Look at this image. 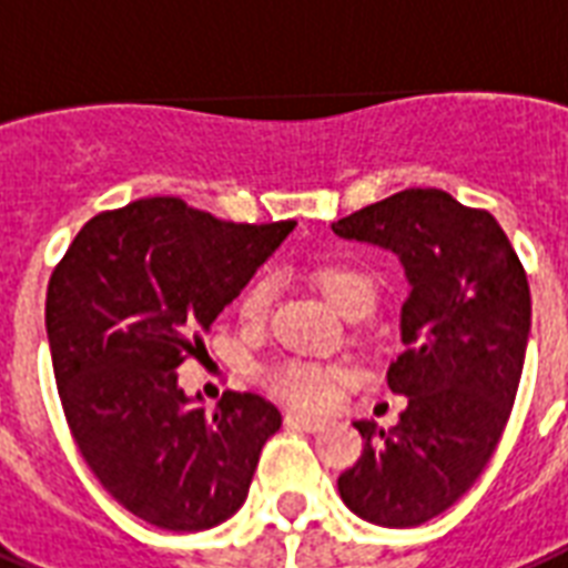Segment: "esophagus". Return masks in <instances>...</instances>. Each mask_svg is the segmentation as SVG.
<instances>
[{
  "label": "esophagus",
  "mask_w": 568,
  "mask_h": 568,
  "mask_svg": "<svg viewBox=\"0 0 568 568\" xmlns=\"http://www.w3.org/2000/svg\"><path fill=\"white\" fill-rule=\"evenodd\" d=\"M284 424H287L290 429H302V433H320V429L325 426L320 417L298 415V412H290V415L284 417Z\"/></svg>",
  "instance_id": "34e87169"
}]
</instances>
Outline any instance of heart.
Segmentation results:
<instances>
[{
  "instance_id": "1",
  "label": "heart",
  "mask_w": 568,
  "mask_h": 568,
  "mask_svg": "<svg viewBox=\"0 0 568 568\" xmlns=\"http://www.w3.org/2000/svg\"><path fill=\"white\" fill-rule=\"evenodd\" d=\"M311 281L341 316H353L355 311H373L376 296H379V287L371 272L349 261L320 263L311 270ZM272 296H275V284L270 275H257L240 293L236 314L243 316L245 323H263L270 314ZM341 379H344V373L337 367L302 362V358H281L261 373L263 388L270 390L272 397L284 399L287 406L296 408L328 406V399L334 397V385Z\"/></svg>"
}]
</instances>
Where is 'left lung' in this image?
I'll use <instances>...</instances> for the list:
<instances>
[{
    "instance_id": "obj_1",
    "label": "left lung",
    "mask_w": 568,
    "mask_h": 568,
    "mask_svg": "<svg viewBox=\"0 0 568 568\" xmlns=\"http://www.w3.org/2000/svg\"><path fill=\"white\" fill-rule=\"evenodd\" d=\"M332 231L399 257L406 353L388 388L408 397L388 433L355 420L362 459L337 477L355 516L417 527L450 509L486 471L516 403L530 334V287L495 215L442 189H403Z\"/></svg>"
}]
</instances>
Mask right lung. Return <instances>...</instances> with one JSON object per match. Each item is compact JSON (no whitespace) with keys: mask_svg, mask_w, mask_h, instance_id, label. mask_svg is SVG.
Wrapping results in <instances>:
<instances>
[{"mask_svg":"<svg viewBox=\"0 0 568 568\" xmlns=\"http://www.w3.org/2000/svg\"><path fill=\"white\" fill-rule=\"evenodd\" d=\"M293 227L142 197L85 222L52 270L47 337L70 433L103 489L148 525L206 530L243 507L281 412L248 390L206 412L178 367L206 353L204 332Z\"/></svg>","mask_w":568,"mask_h":568,"instance_id":"1","label":"right lung"}]
</instances>
